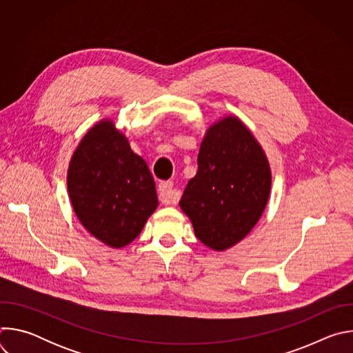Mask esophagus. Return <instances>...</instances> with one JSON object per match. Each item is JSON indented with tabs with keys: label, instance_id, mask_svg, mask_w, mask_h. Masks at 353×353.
Returning <instances> with one entry per match:
<instances>
[{
	"label": "esophagus",
	"instance_id": "34e87169",
	"mask_svg": "<svg viewBox=\"0 0 353 353\" xmlns=\"http://www.w3.org/2000/svg\"><path fill=\"white\" fill-rule=\"evenodd\" d=\"M158 195H159V201L162 204H168V205H172V204H176L179 198H180V194L179 191L173 187V183L172 181H163L159 184V190H158Z\"/></svg>",
	"mask_w": 353,
	"mask_h": 353
}]
</instances>
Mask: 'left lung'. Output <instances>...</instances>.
I'll list each match as a JSON object with an SVG mask.
<instances>
[{"mask_svg": "<svg viewBox=\"0 0 353 353\" xmlns=\"http://www.w3.org/2000/svg\"><path fill=\"white\" fill-rule=\"evenodd\" d=\"M196 162V174L179 204L198 240L223 251L261 218L271 191L270 163L261 145L234 116L208 128Z\"/></svg>", "mask_w": 353, "mask_h": 353, "instance_id": "8db88e82", "label": "left lung"}]
</instances>
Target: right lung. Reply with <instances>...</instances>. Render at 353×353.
Here are the masks:
<instances>
[{"label": "right lung", "mask_w": 353, "mask_h": 353, "mask_svg": "<svg viewBox=\"0 0 353 353\" xmlns=\"http://www.w3.org/2000/svg\"><path fill=\"white\" fill-rule=\"evenodd\" d=\"M67 185L82 226L113 248L130 244L159 204L146 162L112 120L85 134L71 158Z\"/></svg>", "instance_id": "1"}]
</instances>
